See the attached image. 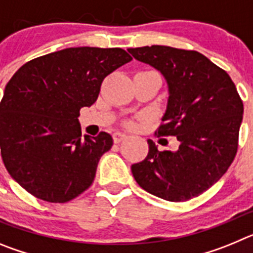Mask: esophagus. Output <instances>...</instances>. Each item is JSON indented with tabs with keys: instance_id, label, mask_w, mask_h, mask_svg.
<instances>
[{
	"instance_id": "1",
	"label": "esophagus",
	"mask_w": 253,
	"mask_h": 253,
	"mask_svg": "<svg viewBox=\"0 0 253 253\" xmlns=\"http://www.w3.org/2000/svg\"><path fill=\"white\" fill-rule=\"evenodd\" d=\"M113 138H114V142H115L116 144H119V143H122L123 140L126 139V138H128V135L124 133H120V131H116V133L113 134Z\"/></svg>"
}]
</instances>
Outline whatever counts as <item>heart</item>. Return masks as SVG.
<instances>
[{
  "mask_svg": "<svg viewBox=\"0 0 253 253\" xmlns=\"http://www.w3.org/2000/svg\"><path fill=\"white\" fill-rule=\"evenodd\" d=\"M126 125H128V126H133L134 123L133 122H128V123H126Z\"/></svg>",
  "mask_w": 253,
  "mask_h": 253,
  "instance_id": "obj_1",
  "label": "heart"
}]
</instances>
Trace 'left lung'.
I'll list each match as a JSON object with an SVG mask.
<instances>
[{"mask_svg":"<svg viewBox=\"0 0 253 253\" xmlns=\"http://www.w3.org/2000/svg\"><path fill=\"white\" fill-rule=\"evenodd\" d=\"M143 63L160 71L169 101L157 137H176L175 152H149L131 172L142 189L169 202L199 196L227 172L236 157L243 102L224 69L195 50L165 45L130 48Z\"/></svg>","mask_w":253,"mask_h":253,"instance_id":"8db88e82","label":"left lung"}]
</instances>
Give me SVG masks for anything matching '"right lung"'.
<instances>
[{"mask_svg": "<svg viewBox=\"0 0 253 253\" xmlns=\"http://www.w3.org/2000/svg\"><path fill=\"white\" fill-rule=\"evenodd\" d=\"M131 57L120 48H67L17 69L0 102L3 165L21 187L49 203H67L92 184L110 134L81 139V107L97 100L107 75Z\"/></svg>", "mask_w": 253, "mask_h": 253, "instance_id": "add662e5", "label": "right lung"}]
</instances>
